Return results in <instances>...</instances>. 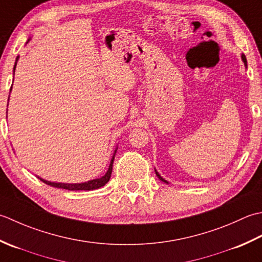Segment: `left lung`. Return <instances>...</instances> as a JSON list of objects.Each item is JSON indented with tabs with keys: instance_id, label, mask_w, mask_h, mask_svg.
Returning <instances> with one entry per match:
<instances>
[{
	"instance_id": "obj_1",
	"label": "left lung",
	"mask_w": 262,
	"mask_h": 262,
	"mask_svg": "<svg viewBox=\"0 0 262 262\" xmlns=\"http://www.w3.org/2000/svg\"><path fill=\"white\" fill-rule=\"evenodd\" d=\"M242 60H243V62H244V64H245V66H247V57H245V55H242ZM156 175L158 176V179L159 180H161V181H163V182H165V183H168L167 182V181L166 180H164L163 178H162V176L161 175H159L157 172H156Z\"/></svg>"
}]
</instances>
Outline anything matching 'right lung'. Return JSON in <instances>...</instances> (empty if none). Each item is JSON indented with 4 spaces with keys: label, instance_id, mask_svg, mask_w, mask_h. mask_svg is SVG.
<instances>
[{
    "label": "right lung",
    "instance_id": "add662e5",
    "mask_svg": "<svg viewBox=\"0 0 262 262\" xmlns=\"http://www.w3.org/2000/svg\"><path fill=\"white\" fill-rule=\"evenodd\" d=\"M15 69V66H14ZM116 152V150H115ZM113 162H114V156L112 158L111 164L108 170L106 172V174L104 176H101L99 179H95L92 181H88V182L84 183H78V184H66V183H54V182H49V181H45L40 179V181H42L45 184L51 185L53 188H58V189H66V190H70V191H79V190H84V191H90V190H95L98 189L100 186L105 185L106 183L108 182L111 179V174H112V168H113Z\"/></svg>",
    "mask_w": 262,
    "mask_h": 262
}]
</instances>
